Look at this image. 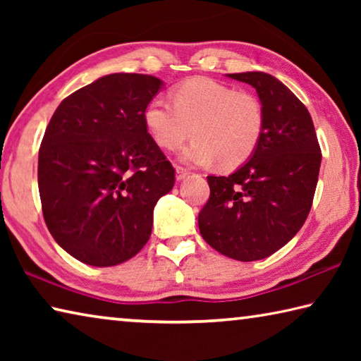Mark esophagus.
I'll return each instance as SVG.
<instances>
[{
	"mask_svg": "<svg viewBox=\"0 0 361 361\" xmlns=\"http://www.w3.org/2000/svg\"><path fill=\"white\" fill-rule=\"evenodd\" d=\"M189 175V172L186 169H183V167H176V180L178 181H183L186 178V176Z\"/></svg>",
	"mask_w": 361,
	"mask_h": 361,
	"instance_id": "34e87169",
	"label": "esophagus"
}]
</instances>
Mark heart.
<instances>
[{
    "instance_id": "b5f03b06",
    "label": "heart",
    "mask_w": 361,
    "mask_h": 361,
    "mask_svg": "<svg viewBox=\"0 0 361 361\" xmlns=\"http://www.w3.org/2000/svg\"><path fill=\"white\" fill-rule=\"evenodd\" d=\"M172 99L173 103L151 100L143 111L146 130L157 146L175 151L192 133L197 140L181 151L180 159L199 167L219 162L234 169L253 156L264 130L258 97L215 79L192 78L176 85Z\"/></svg>"
}]
</instances>
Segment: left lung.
<instances>
[{
	"mask_svg": "<svg viewBox=\"0 0 361 361\" xmlns=\"http://www.w3.org/2000/svg\"><path fill=\"white\" fill-rule=\"evenodd\" d=\"M256 89L264 130L253 156L229 176H207L210 199L199 213L204 240L228 258L258 261L286 245L307 218L322 152L302 102L262 71L232 73Z\"/></svg>",
	"mask_w": 361,
	"mask_h": 361,
	"instance_id": "8db88e82",
	"label": "left lung"
}]
</instances>
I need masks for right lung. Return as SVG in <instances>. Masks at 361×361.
<instances>
[{"mask_svg": "<svg viewBox=\"0 0 361 361\" xmlns=\"http://www.w3.org/2000/svg\"><path fill=\"white\" fill-rule=\"evenodd\" d=\"M159 78L113 73L76 90L49 122L38 159L42 215L73 258L108 267L149 240L157 200L175 169L146 130L143 111Z\"/></svg>", "mask_w": 361, "mask_h": 361, "instance_id": "obj_1", "label": "right lung"}]
</instances>
